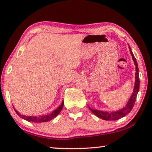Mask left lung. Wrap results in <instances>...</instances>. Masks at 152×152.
Returning <instances> with one entry per match:
<instances>
[{
	"instance_id": "obj_1",
	"label": "left lung",
	"mask_w": 152,
	"mask_h": 152,
	"mask_svg": "<svg viewBox=\"0 0 152 152\" xmlns=\"http://www.w3.org/2000/svg\"><path fill=\"white\" fill-rule=\"evenodd\" d=\"M129 48L130 53L132 56L133 60H134L135 65H136V81H135V86H134V93L129 99V100L126 104L125 107H124L123 109L119 110V111L116 112H111V113H109V112H104L101 111H98V110H94L91 109L89 107V109L92 111L93 114H95V115L97 116V117L99 118H102V120H117L120 118H123L124 116L129 113V112L132 111L133 107H134L135 102H136L137 94H138V92L139 91V87H140V80H139V75H138V64H137L136 59L135 58L134 55H133L132 50H131V48Z\"/></svg>"
}]
</instances>
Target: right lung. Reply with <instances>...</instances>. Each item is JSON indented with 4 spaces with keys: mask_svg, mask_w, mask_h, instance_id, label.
<instances>
[{
    "mask_svg": "<svg viewBox=\"0 0 152 152\" xmlns=\"http://www.w3.org/2000/svg\"><path fill=\"white\" fill-rule=\"evenodd\" d=\"M63 107H64V102L61 103V104L60 105L57 109L55 110L53 112H52L50 114H48V115H42V116H39V117H34V116H26V115H21V114H20L19 113H18L16 110H15V109L14 110H15L16 113H17L20 118H23V119L26 120H28V121H29V122H45L50 121V120L53 119L54 118H55L56 116H57L58 114L61 112Z\"/></svg>",
    "mask_w": 152,
    "mask_h": 152,
    "instance_id": "add662e5",
    "label": "right lung"
}]
</instances>
